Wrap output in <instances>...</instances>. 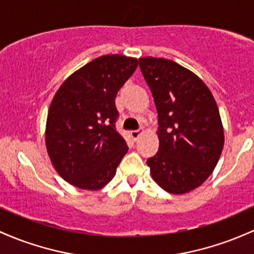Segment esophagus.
Here are the masks:
<instances>
[{
    "label": "esophagus",
    "instance_id": "esophagus-1",
    "mask_svg": "<svg viewBox=\"0 0 254 254\" xmlns=\"http://www.w3.org/2000/svg\"><path fill=\"white\" fill-rule=\"evenodd\" d=\"M142 133V131L141 130H132L131 132H130V135H131V137H132V140H137L138 137H140V135Z\"/></svg>",
    "mask_w": 254,
    "mask_h": 254
}]
</instances>
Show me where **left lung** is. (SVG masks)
I'll return each mask as SVG.
<instances>
[{"instance_id": "obj_1", "label": "left lung", "mask_w": 254, "mask_h": 254, "mask_svg": "<svg viewBox=\"0 0 254 254\" xmlns=\"http://www.w3.org/2000/svg\"><path fill=\"white\" fill-rule=\"evenodd\" d=\"M140 68L158 112L159 150L147 160L153 180L171 194H185L212 174L224 131L210 89L172 60L141 58Z\"/></svg>"}]
</instances>
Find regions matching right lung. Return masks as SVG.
<instances>
[{
    "label": "right lung",
    "mask_w": 254,
    "mask_h": 254,
    "mask_svg": "<svg viewBox=\"0 0 254 254\" xmlns=\"http://www.w3.org/2000/svg\"><path fill=\"white\" fill-rule=\"evenodd\" d=\"M138 61L113 54L90 61L61 84L50 104L47 152L66 182L97 190L116 175L127 146L116 130V96Z\"/></svg>",
    "instance_id": "1"
}]
</instances>
